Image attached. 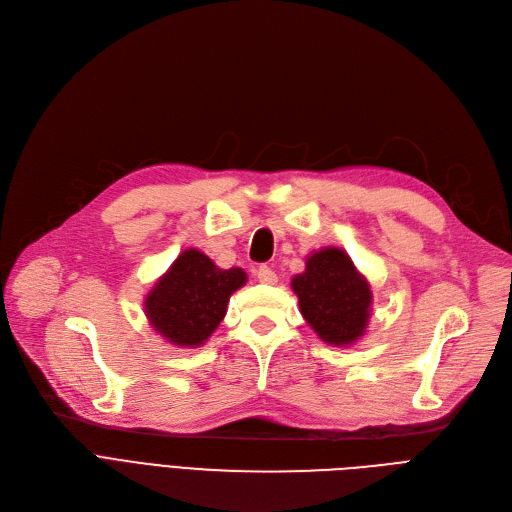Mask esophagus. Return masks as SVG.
<instances>
[{
	"mask_svg": "<svg viewBox=\"0 0 512 512\" xmlns=\"http://www.w3.org/2000/svg\"><path fill=\"white\" fill-rule=\"evenodd\" d=\"M255 274H257V280H259L261 284H276V282H278L276 272L272 270V267H267V265H259Z\"/></svg>",
	"mask_w": 512,
	"mask_h": 512,
	"instance_id": "obj_1",
	"label": "esophagus"
}]
</instances>
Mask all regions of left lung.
<instances>
[{
	"mask_svg": "<svg viewBox=\"0 0 512 512\" xmlns=\"http://www.w3.org/2000/svg\"><path fill=\"white\" fill-rule=\"evenodd\" d=\"M290 286L307 324L324 342L346 346L365 334L373 299L369 282L342 249L326 247L309 255L305 272Z\"/></svg>",
	"mask_w": 512,
	"mask_h": 512,
	"instance_id": "obj_1",
	"label": "left lung"
}]
</instances>
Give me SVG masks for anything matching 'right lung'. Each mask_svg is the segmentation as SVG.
Instances as JSON below:
<instances>
[{
    "label": "right lung",
    "instance_id": "add662e5",
    "mask_svg": "<svg viewBox=\"0 0 512 512\" xmlns=\"http://www.w3.org/2000/svg\"><path fill=\"white\" fill-rule=\"evenodd\" d=\"M245 282L240 267L220 270L205 253L186 249L147 294L145 315L168 342L199 346L220 326L230 294Z\"/></svg>",
    "mask_w": 512,
    "mask_h": 512
}]
</instances>
